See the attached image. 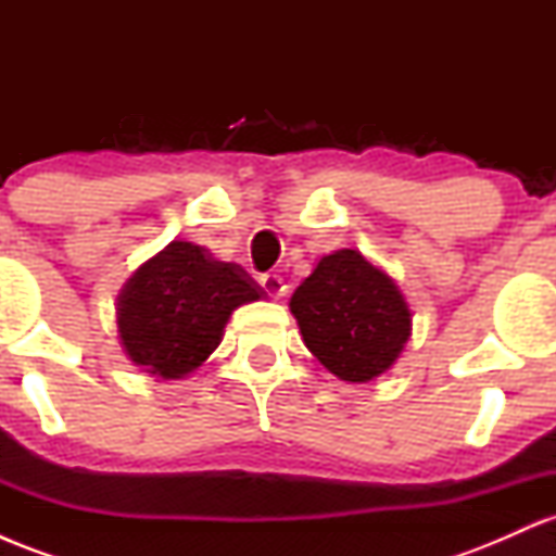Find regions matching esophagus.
<instances>
[{"instance_id":"obj_1","label":"esophagus","mask_w":556,"mask_h":556,"mask_svg":"<svg viewBox=\"0 0 556 556\" xmlns=\"http://www.w3.org/2000/svg\"><path fill=\"white\" fill-rule=\"evenodd\" d=\"M261 287H264V292L269 298H282L287 292L285 279L279 277V274H264V277H261Z\"/></svg>"}]
</instances>
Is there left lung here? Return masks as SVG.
<instances>
[{
    "instance_id": "left-lung-1",
    "label": "left lung",
    "mask_w": 556,
    "mask_h": 556,
    "mask_svg": "<svg viewBox=\"0 0 556 556\" xmlns=\"http://www.w3.org/2000/svg\"><path fill=\"white\" fill-rule=\"evenodd\" d=\"M305 348L350 384L381 376L410 340L413 316L394 279L358 251L329 253L290 298Z\"/></svg>"
}]
</instances>
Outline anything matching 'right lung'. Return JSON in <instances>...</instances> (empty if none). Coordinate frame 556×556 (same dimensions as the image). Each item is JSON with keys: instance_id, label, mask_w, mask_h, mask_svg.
<instances>
[{"instance_id": "obj_1", "label": "right lung", "mask_w": 556, "mask_h": 556, "mask_svg": "<svg viewBox=\"0 0 556 556\" xmlns=\"http://www.w3.org/2000/svg\"><path fill=\"white\" fill-rule=\"evenodd\" d=\"M264 290L238 264L206 248L172 240L132 271L117 298V331L127 358L159 379L193 374L219 348L235 308Z\"/></svg>"}]
</instances>
